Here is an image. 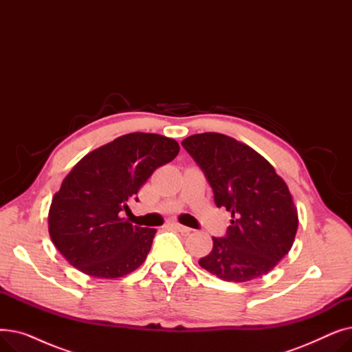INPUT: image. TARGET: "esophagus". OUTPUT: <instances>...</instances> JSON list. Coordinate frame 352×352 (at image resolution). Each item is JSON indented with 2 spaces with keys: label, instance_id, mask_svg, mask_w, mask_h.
<instances>
[{
  "label": "esophagus",
  "instance_id": "esophagus-1",
  "mask_svg": "<svg viewBox=\"0 0 352 352\" xmlns=\"http://www.w3.org/2000/svg\"><path fill=\"white\" fill-rule=\"evenodd\" d=\"M173 227L178 231V232H181V234H190L191 232V228H188V227H186V226H181V224H173Z\"/></svg>",
  "mask_w": 352,
  "mask_h": 352
}]
</instances>
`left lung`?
<instances>
[{"instance_id":"8db88e82","label":"left lung","mask_w":352,"mask_h":352,"mask_svg":"<svg viewBox=\"0 0 352 352\" xmlns=\"http://www.w3.org/2000/svg\"><path fill=\"white\" fill-rule=\"evenodd\" d=\"M204 171L217 207L231 212L224 238L198 264L219 280L245 283L268 274L289 252L298 211L285 181L255 150L218 133L182 141Z\"/></svg>"}]
</instances>
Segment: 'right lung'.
<instances>
[{"mask_svg":"<svg viewBox=\"0 0 352 352\" xmlns=\"http://www.w3.org/2000/svg\"><path fill=\"white\" fill-rule=\"evenodd\" d=\"M178 153L175 140L150 133L125 134L88 153L52 197L48 231L55 248L94 278H120L135 271L157 230L133 226L120 212Z\"/></svg>","mask_w":352,"mask_h":352,"instance_id":"1","label":"right lung"}]
</instances>
